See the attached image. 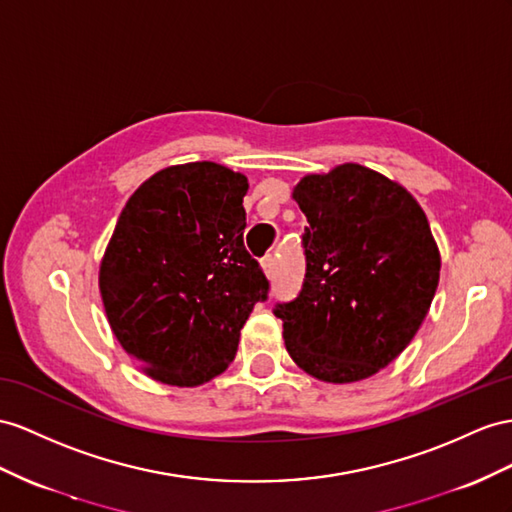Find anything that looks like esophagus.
I'll return each mask as SVG.
<instances>
[{
  "label": "esophagus",
  "mask_w": 512,
  "mask_h": 512,
  "mask_svg": "<svg viewBox=\"0 0 512 512\" xmlns=\"http://www.w3.org/2000/svg\"><path fill=\"white\" fill-rule=\"evenodd\" d=\"M261 266H264L268 277H274V274H277V259H274V255H266L264 261H261Z\"/></svg>",
  "instance_id": "1"
}]
</instances>
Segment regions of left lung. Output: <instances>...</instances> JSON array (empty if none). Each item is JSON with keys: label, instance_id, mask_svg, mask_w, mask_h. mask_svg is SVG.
<instances>
[{"label": "left lung", "instance_id": "left-lung-1", "mask_svg": "<svg viewBox=\"0 0 512 512\" xmlns=\"http://www.w3.org/2000/svg\"><path fill=\"white\" fill-rule=\"evenodd\" d=\"M292 196L307 218L305 279L272 309L285 348L320 381H363L411 344L435 298L441 259L426 214L359 164L307 175Z\"/></svg>", "mask_w": 512, "mask_h": 512}]
</instances>
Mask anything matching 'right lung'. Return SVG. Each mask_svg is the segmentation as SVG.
<instances>
[{
    "mask_svg": "<svg viewBox=\"0 0 512 512\" xmlns=\"http://www.w3.org/2000/svg\"><path fill=\"white\" fill-rule=\"evenodd\" d=\"M244 175L192 162L155 173L116 222L99 287L112 331L142 370L194 387L233 361L270 281L244 246Z\"/></svg>",
    "mask_w": 512,
    "mask_h": 512,
    "instance_id": "add662e5",
    "label": "right lung"
}]
</instances>
